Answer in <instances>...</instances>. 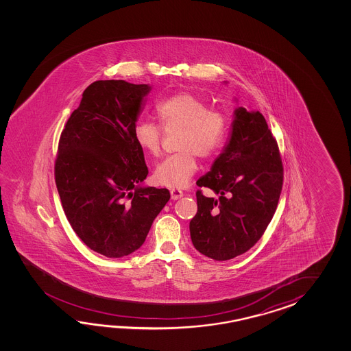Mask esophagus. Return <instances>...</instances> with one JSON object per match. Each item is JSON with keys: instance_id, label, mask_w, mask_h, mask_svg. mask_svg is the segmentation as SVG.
<instances>
[{"instance_id": "34e87169", "label": "esophagus", "mask_w": 351, "mask_h": 351, "mask_svg": "<svg viewBox=\"0 0 351 351\" xmlns=\"http://www.w3.org/2000/svg\"><path fill=\"white\" fill-rule=\"evenodd\" d=\"M184 195V193L182 192V191H179V189H172L171 191V197H172V199H179V198H182Z\"/></svg>"}]
</instances>
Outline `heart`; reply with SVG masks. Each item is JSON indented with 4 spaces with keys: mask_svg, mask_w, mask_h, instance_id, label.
Here are the masks:
<instances>
[{
    "mask_svg": "<svg viewBox=\"0 0 351 351\" xmlns=\"http://www.w3.org/2000/svg\"><path fill=\"white\" fill-rule=\"evenodd\" d=\"M156 117L165 133L178 132L176 149L179 152L157 165L154 180L168 188H183L197 172L195 156L207 160L223 148L230 129L228 117L188 91L162 99L156 105ZM162 136L163 132L153 123L139 120L133 128L136 145L153 157L160 152Z\"/></svg>",
    "mask_w": 351,
    "mask_h": 351,
    "instance_id": "1",
    "label": "heart"
}]
</instances>
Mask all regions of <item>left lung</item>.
<instances>
[{
  "mask_svg": "<svg viewBox=\"0 0 351 351\" xmlns=\"http://www.w3.org/2000/svg\"><path fill=\"white\" fill-rule=\"evenodd\" d=\"M230 143L197 186L198 210L189 222L193 246L216 261L245 254L266 231L284 184V165L276 139L260 112H234Z\"/></svg>",
  "mask_w": 351,
  "mask_h": 351,
  "instance_id": "1",
  "label": "left lung"
}]
</instances>
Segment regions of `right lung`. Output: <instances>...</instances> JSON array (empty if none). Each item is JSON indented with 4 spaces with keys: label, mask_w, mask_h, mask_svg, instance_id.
<instances>
[{
    "label": "right lung",
    "mask_w": 351,
    "mask_h": 351,
    "mask_svg": "<svg viewBox=\"0 0 351 351\" xmlns=\"http://www.w3.org/2000/svg\"><path fill=\"white\" fill-rule=\"evenodd\" d=\"M147 84L97 80L60 135L55 182L69 223L90 250L109 258L133 254L169 201L167 188L139 184L148 176L133 128Z\"/></svg>",
    "instance_id": "obj_1"
}]
</instances>
